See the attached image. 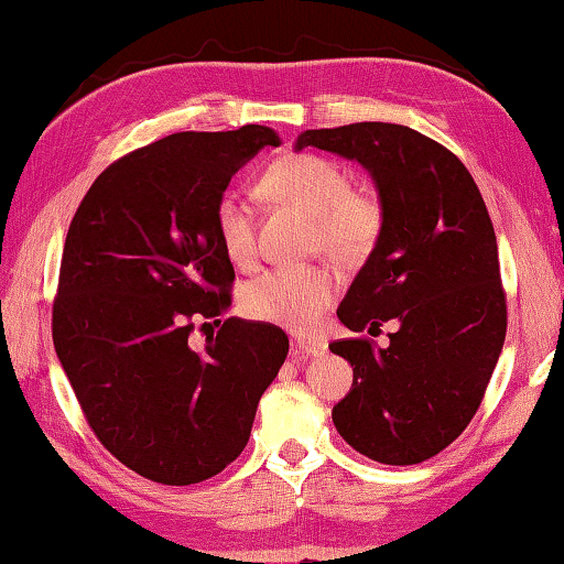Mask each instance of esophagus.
Returning <instances> with one entry per match:
<instances>
[{"instance_id":"34e87169","label":"esophagus","mask_w":564,"mask_h":564,"mask_svg":"<svg viewBox=\"0 0 564 564\" xmlns=\"http://www.w3.org/2000/svg\"><path fill=\"white\" fill-rule=\"evenodd\" d=\"M291 350L295 358H318L326 352V343L318 338H293L291 340Z\"/></svg>"}]
</instances>
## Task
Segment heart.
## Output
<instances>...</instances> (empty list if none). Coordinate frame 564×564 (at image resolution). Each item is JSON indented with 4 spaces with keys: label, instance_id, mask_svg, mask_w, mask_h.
Here are the masks:
<instances>
[{
    "label": "heart",
    "instance_id": "obj_1",
    "mask_svg": "<svg viewBox=\"0 0 564 564\" xmlns=\"http://www.w3.org/2000/svg\"><path fill=\"white\" fill-rule=\"evenodd\" d=\"M265 191L313 218L316 241L338 259H360L376 246L383 208L373 196L350 188L346 169L318 154L285 156L265 174ZM224 253L238 265L253 259L251 206L238 191H224L214 206ZM336 295V275L323 265H273L243 289V311L256 321L311 328Z\"/></svg>",
    "mask_w": 564,
    "mask_h": 564
}]
</instances>
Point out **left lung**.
<instances>
[{"label": "left lung", "mask_w": 564, "mask_h": 564, "mask_svg": "<svg viewBox=\"0 0 564 564\" xmlns=\"http://www.w3.org/2000/svg\"><path fill=\"white\" fill-rule=\"evenodd\" d=\"M305 147L358 161L383 208L340 323L356 333L398 323L386 348L330 343L352 368L333 425L370 460L423 463L465 431L502 352L508 311L488 208L460 159L400 123L305 129L293 151Z\"/></svg>", "instance_id": "obj_1"}]
</instances>
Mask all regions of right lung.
<instances>
[{"mask_svg":"<svg viewBox=\"0 0 564 564\" xmlns=\"http://www.w3.org/2000/svg\"><path fill=\"white\" fill-rule=\"evenodd\" d=\"M263 147L269 127L171 133L99 174L64 241L54 348L91 431L133 473L194 485L248 443L289 338L224 321L194 348V318L221 316L231 259L214 206ZM221 323V321H218Z\"/></svg>","mask_w":564,"mask_h":564,"instance_id":"obj_1","label":"right lung"}]
</instances>
